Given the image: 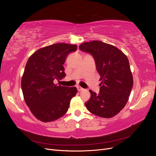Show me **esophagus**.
I'll use <instances>...</instances> for the list:
<instances>
[{
	"mask_svg": "<svg viewBox=\"0 0 156 156\" xmlns=\"http://www.w3.org/2000/svg\"><path fill=\"white\" fill-rule=\"evenodd\" d=\"M77 90H78V91H83V90H84V88H83L82 87H77Z\"/></svg>",
	"mask_w": 156,
	"mask_h": 156,
	"instance_id": "34e87169",
	"label": "esophagus"
}]
</instances>
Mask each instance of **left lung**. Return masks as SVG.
I'll return each mask as SVG.
<instances>
[{
    "label": "left lung",
    "instance_id": "left-lung-1",
    "mask_svg": "<svg viewBox=\"0 0 156 156\" xmlns=\"http://www.w3.org/2000/svg\"><path fill=\"white\" fill-rule=\"evenodd\" d=\"M79 50L93 56L101 81L100 92L90 90L85 106L96 116H115L126 105L133 87L128 58L116 47L101 41L85 42L79 45Z\"/></svg>",
    "mask_w": 156,
    "mask_h": 156
}]
</instances>
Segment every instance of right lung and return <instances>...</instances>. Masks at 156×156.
Here are the masks:
<instances>
[{
    "mask_svg": "<svg viewBox=\"0 0 156 156\" xmlns=\"http://www.w3.org/2000/svg\"><path fill=\"white\" fill-rule=\"evenodd\" d=\"M77 48L68 44H53L37 50L28 60L21 88L26 104L37 119L52 122L67 112L77 88L58 85L55 81L66 76L63 64Z\"/></svg>",
    "mask_w": 156,
    "mask_h": 156,
    "instance_id": "obj_1",
    "label": "right lung"
}]
</instances>
